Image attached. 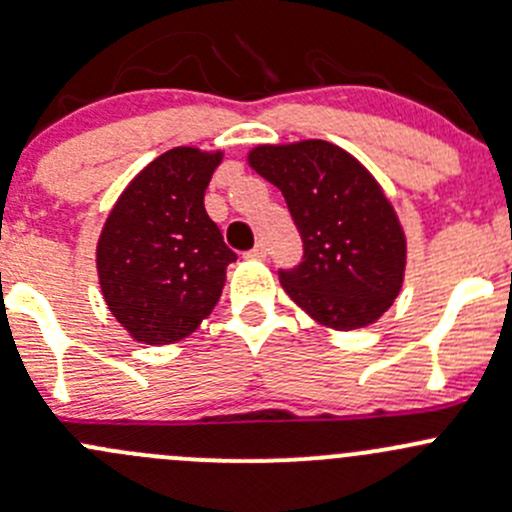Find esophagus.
<instances>
[{"label": "esophagus", "instance_id": "1", "mask_svg": "<svg viewBox=\"0 0 512 512\" xmlns=\"http://www.w3.org/2000/svg\"><path fill=\"white\" fill-rule=\"evenodd\" d=\"M247 257H250V260H265V257H267V245H265V242H257V245L252 247L250 252H247Z\"/></svg>", "mask_w": 512, "mask_h": 512}]
</instances>
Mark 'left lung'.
<instances>
[{"label": "left lung", "mask_w": 512, "mask_h": 512, "mask_svg": "<svg viewBox=\"0 0 512 512\" xmlns=\"http://www.w3.org/2000/svg\"><path fill=\"white\" fill-rule=\"evenodd\" d=\"M247 164L282 191L304 240V262L282 289L321 326L375 324L405 282L407 238L383 186L353 154L324 139L260 144Z\"/></svg>", "instance_id": "obj_1"}]
</instances>
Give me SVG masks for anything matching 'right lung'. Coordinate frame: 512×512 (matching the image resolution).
Returning a JSON list of instances; mask_svg holds the SVG:
<instances>
[{"label":"right lung","mask_w":512,"mask_h":512,"mask_svg":"<svg viewBox=\"0 0 512 512\" xmlns=\"http://www.w3.org/2000/svg\"><path fill=\"white\" fill-rule=\"evenodd\" d=\"M220 161V149H169L129 181L102 225L95 252L102 297L134 341H181L223 294L235 252L203 206Z\"/></svg>","instance_id":"right-lung-1"}]
</instances>
